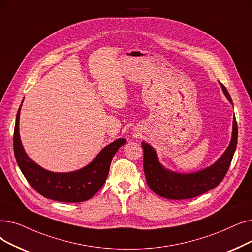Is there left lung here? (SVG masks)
<instances>
[{
	"mask_svg": "<svg viewBox=\"0 0 252 252\" xmlns=\"http://www.w3.org/2000/svg\"><path fill=\"white\" fill-rule=\"evenodd\" d=\"M220 86L227 100L233 104L226 88L221 83ZM237 139L238 128L234 116L232 138L229 147L212 165L191 173H179L165 168L160 163L156 150L148 142L142 141L143 170L148 186L155 194L170 200L190 199L206 193L217 188L226 174L236 151Z\"/></svg>",
	"mask_w": 252,
	"mask_h": 252,
	"instance_id": "obj_1",
	"label": "left lung"
}]
</instances>
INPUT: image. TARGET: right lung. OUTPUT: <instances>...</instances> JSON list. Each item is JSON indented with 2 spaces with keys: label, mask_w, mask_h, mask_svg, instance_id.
Instances as JSON below:
<instances>
[{
  "label": "right lung",
  "mask_w": 252,
  "mask_h": 252,
  "mask_svg": "<svg viewBox=\"0 0 252 252\" xmlns=\"http://www.w3.org/2000/svg\"><path fill=\"white\" fill-rule=\"evenodd\" d=\"M20 109L21 105L16 115L13 147L16 162L29 184L45 198L58 202L76 203L92 198L105 183L114 155L125 145L126 139L118 138L107 145L88 165L79 170L49 171L32 161L22 147L19 134Z\"/></svg>",
  "instance_id": "add662e5"
}]
</instances>
